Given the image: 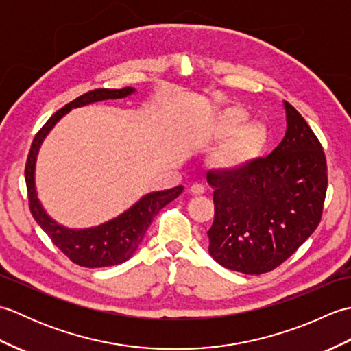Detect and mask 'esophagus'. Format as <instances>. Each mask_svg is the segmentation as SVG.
Returning a JSON list of instances; mask_svg holds the SVG:
<instances>
[{
  "mask_svg": "<svg viewBox=\"0 0 351 351\" xmlns=\"http://www.w3.org/2000/svg\"><path fill=\"white\" fill-rule=\"evenodd\" d=\"M190 193H193V195H196V196L204 195V193H205V187H204L202 184L195 182V184L190 185Z\"/></svg>",
  "mask_w": 351,
  "mask_h": 351,
  "instance_id": "obj_1",
  "label": "esophagus"
}]
</instances>
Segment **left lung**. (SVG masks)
Wrapping results in <instances>:
<instances>
[{
    "label": "left lung",
    "instance_id": "obj_1",
    "mask_svg": "<svg viewBox=\"0 0 351 351\" xmlns=\"http://www.w3.org/2000/svg\"><path fill=\"white\" fill-rule=\"evenodd\" d=\"M283 107L287 132L270 155L206 173L214 191L208 250L232 271L274 270L322 220L327 190L323 147L299 111L288 102Z\"/></svg>",
    "mask_w": 351,
    "mask_h": 351
}]
</instances>
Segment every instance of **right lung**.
I'll list each match as a JSON object with an SVG mask.
<instances>
[{
    "label": "right lung",
    "mask_w": 351,
    "mask_h": 351,
    "mask_svg": "<svg viewBox=\"0 0 351 351\" xmlns=\"http://www.w3.org/2000/svg\"><path fill=\"white\" fill-rule=\"evenodd\" d=\"M136 92L134 87L123 88H96V90L87 92L78 96L77 99L69 102L49 117L36 137L29 149L27 164H25V182L28 191L29 211H32L34 220L37 221L45 232L52 240L58 249H60L72 263L87 268L110 267L122 264L128 261L134 252L137 250L146 230L151 225L154 217L161 208L170 204L181 195L184 187L178 185L170 190L147 193L138 202L134 204L130 210H126L116 219L102 223L99 226L86 228V229H69L56 220H52L45 211L39 197H37L34 171L37 154L43 143L45 137L54 128L60 119L68 114L72 108L84 107L88 104L106 101V99H122Z\"/></svg>",
    "instance_id": "1"
}]
</instances>
